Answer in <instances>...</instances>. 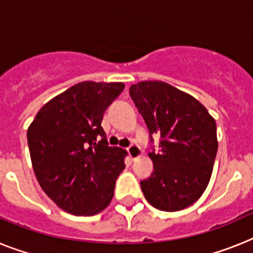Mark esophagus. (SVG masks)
<instances>
[{
    "label": "esophagus",
    "mask_w": 253,
    "mask_h": 253,
    "mask_svg": "<svg viewBox=\"0 0 253 253\" xmlns=\"http://www.w3.org/2000/svg\"><path fill=\"white\" fill-rule=\"evenodd\" d=\"M126 152H128L129 156H130V158H133V160H135L137 157H139L140 153H142V151H140L139 147L135 146V144H131V146H129L128 148H126Z\"/></svg>",
    "instance_id": "esophagus-1"
}]
</instances>
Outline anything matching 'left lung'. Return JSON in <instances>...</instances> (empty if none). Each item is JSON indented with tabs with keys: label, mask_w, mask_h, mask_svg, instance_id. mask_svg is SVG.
<instances>
[{
	"label": "left lung",
	"mask_w": 253,
	"mask_h": 253,
	"mask_svg": "<svg viewBox=\"0 0 253 253\" xmlns=\"http://www.w3.org/2000/svg\"><path fill=\"white\" fill-rule=\"evenodd\" d=\"M129 95L151 138L153 172L140 180L149 204L163 211L193 205L209 184L218 151L215 120L193 96L161 81L131 84ZM160 137L158 149L152 135Z\"/></svg>",
	"instance_id": "left-lung-1"
}]
</instances>
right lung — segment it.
Here are the masks:
<instances>
[{"mask_svg":"<svg viewBox=\"0 0 253 253\" xmlns=\"http://www.w3.org/2000/svg\"><path fill=\"white\" fill-rule=\"evenodd\" d=\"M122 82H80L46 102L28 129L30 157L44 193L64 211L93 215L109 205L125 151L101 126Z\"/></svg>","mask_w":253,"mask_h":253,"instance_id":"obj_1","label":"right lung"}]
</instances>
